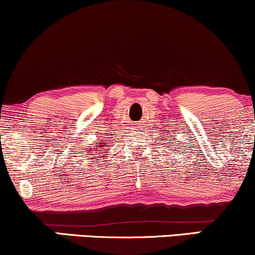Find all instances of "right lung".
Segmentation results:
<instances>
[{"label":"right lung","instance_id":"right-lung-1","mask_svg":"<svg viewBox=\"0 0 255 255\" xmlns=\"http://www.w3.org/2000/svg\"><path fill=\"white\" fill-rule=\"evenodd\" d=\"M96 147H97V148H96V150L95 151H103V150H101V147H105V145H104V142H97V144H96ZM90 152V153H91V151H89ZM99 154V153H98Z\"/></svg>","mask_w":255,"mask_h":255}]
</instances>
